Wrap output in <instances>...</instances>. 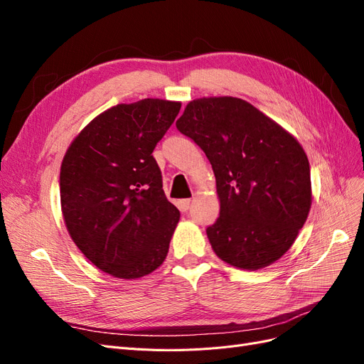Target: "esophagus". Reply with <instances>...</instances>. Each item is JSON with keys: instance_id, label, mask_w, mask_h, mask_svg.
Masks as SVG:
<instances>
[{"instance_id": "34e87169", "label": "esophagus", "mask_w": 364, "mask_h": 364, "mask_svg": "<svg viewBox=\"0 0 364 364\" xmlns=\"http://www.w3.org/2000/svg\"><path fill=\"white\" fill-rule=\"evenodd\" d=\"M190 205H191L190 199H183V200L179 202V209H181V211H188Z\"/></svg>"}]
</instances>
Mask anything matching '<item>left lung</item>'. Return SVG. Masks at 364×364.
I'll return each mask as SVG.
<instances>
[{"label":"left lung","instance_id":"left-lung-1","mask_svg":"<svg viewBox=\"0 0 364 364\" xmlns=\"http://www.w3.org/2000/svg\"><path fill=\"white\" fill-rule=\"evenodd\" d=\"M213 165L220 217L206 229L215 255L258 270L287 252L311 208L310 162L291 134L237 97H203L176 121Z\"/></svg>","mask_w":364,"mask_h":364}]
</instances>
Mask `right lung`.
<instances>
[{"instance_id":"1","label":"right lung","mask_w":364,"mask_h":364,"mask_svg":"<svg viewBox=\"0 0 364 364\" xmlns=\"http://www.w3.org/2000/svg\"><path fill=\"white\" fill-rule=\"evenodd\" d=\"M181 106L159 98L117 105L97 115L65 153V226L83 255L111 277H146L167 257L181 214L165 197L151 153Z\"/></svg>"}]
</instances>
